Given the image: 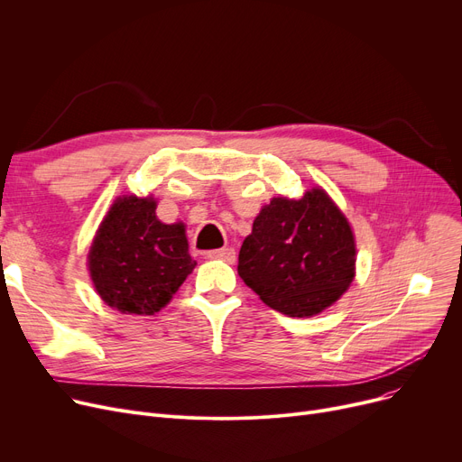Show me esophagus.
Segmentation results:
<instances>
[{"instance_id": "obj_1", "label": "esophagus", "mask_w": 462, "mask_h": 462, "mask_svg": "<svg viewBox=\"0 0 462 462\" xmlns=\"http://www.w3.org/2000/svg\"><path fill=\"white\" fill-rule=\"evenodd\" d=\"M208 258L211 260H223L226 263H234L236 262V251L232 247H225V249H217V251H209Z\"/></svg>"}]
</instances>
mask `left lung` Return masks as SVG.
<instances>
[{"mask_svg":"<svg viewBox=\"0 0 462 462\" xmlns=\"http://www.w3.org/2000/svg\"><path fill=\"white\" fill-rule=\"evenodd\" d=\"M237 273L260 300L288 317H312L341 298L356 275V241L329 194L273 199L254 218Z\"/></svg>","mask_w":462,"mask_h":462,"instance_id":"obj_1","label":"left lung"}]
</instances>
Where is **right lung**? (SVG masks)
<instances>
[{"mask_svg": "<svg viewBox=\"0 0 462 462\" xmlns=\"http://www.w3.org/2000/svg\"><path fill=\"white\" fill-rule=\"evenodd\" d=\"M155 209L153 197L116 199L89 247L88 268L97 294L124 314L159 312L197 265L183 223L164 225Z\"/></svg>", "mask_w": 462, "mask_h": 462, "instance_id": "add662e5", "label": "right lung"}]
</instances>
